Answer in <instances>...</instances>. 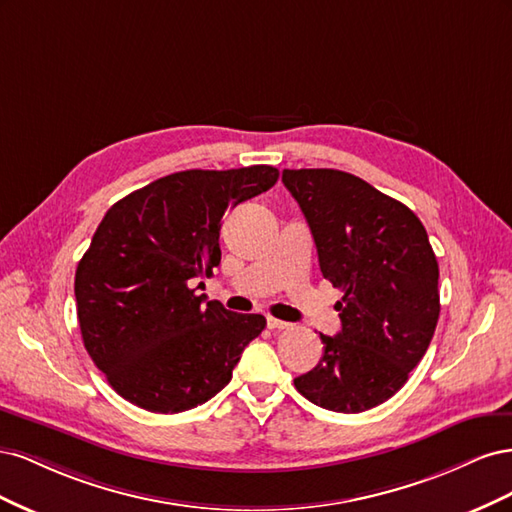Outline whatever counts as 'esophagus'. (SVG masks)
I'll use <instances>...</instances> for the list:
<instances>
[{
    "instance_id": "34e87169",
    "label": "esophagus",
    "mask_w": 512,
    "mask_h": 512,
    "mask_svg": "<svg viewBox=\"0 0 512 512\" xmlns=\"http://www.w3.org/2000/svg\"><path fill=\"white\" fill-rule=\"evenodd\" d=\"M267 327H269L271 331H282V329H288L290 324L284 322V320H277V318H273V316H267Z\"/></svg>"
}]
</instances>
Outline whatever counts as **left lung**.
Returning a JSON list of instances; mask_svg holds the SVG:
<instances>
[{"instance_id":"1","label":"left lung","mask_w":512,"mask_h":512,"mask_svg":"<svg viewBox=\"0 0 512 512\" xmlns=\"http://www.w3.org/2000/svg\"><path fill=\"white\" fill-rule=\"evenodd\" d=\"M335 288L342 331L294 378L312 404L344 414L391 399L423 359L440 316L438 260L421 220L374 185L333 168L284 170Z\"/></svg>"}]
</instances>
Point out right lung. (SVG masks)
Masks as SVG:
<instances>
[{
	"instance_id": "obj_1",
	"label": "right lung",
	"mask_w": 512,
	"mask_h": 512,
	"mask_svg": "<svg viewBox=\"0 0 512 512\" xmlns=\"http://www.w3.org/2000/svg\"><path fill=\"white\" fill-rule=\"evenodd\" d=\"M277 177L265 164L181 170L106 211L76 267V316L91 361L130 404L158 414L205 404L267 327L192 286L220 265L224 213Z\"/></svg>"
}]
</instances>
